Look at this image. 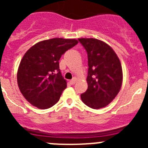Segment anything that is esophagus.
<instances>
[{
  "label": "esophagus",
  "instance_id": "1",
  "mask_svg": "<svg viewBox=\"0 0 148 148\" xmlns=\"http://www.w3.org/2000/svg\"><path fill=\"white\" fill-rule=\"evenodd\" d=\"M75 82H76V78H73L72 80H70V84H74L75 83Z\"/></svg>",
  "mask_w": 148,
  "mask_h": 148
}]
</instances>
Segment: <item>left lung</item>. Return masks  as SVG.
I'll use <instances>...</instances> for the list:
<instances>
[{"mask_svg": "<svg viewBox=\"0 0 148 148\" xmlns=\"http://www.w3.org/2000/svg\"><path fill=\"white\" fill-rule=\"evenodd\" d=\"M88 58V84L81 99L92 109L106 107L115 99L122 84V68L118 56L108 44L95 38H78Z\"/></svg>", "mask_w": 148, "mask_h": 148, "instance_id": "obj_1", "label": "left lung"}]
</instances>
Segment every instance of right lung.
Returning a JSON list of instances; mask_svg holds the SVG:
<instances>
[{
	"instance_id": "right-lung-1",
	"label": "right lung",
	"mask_w": 148,
	"mask_h": 148,
	"mask_svg": "<svg viewBox=\"0 0 148 148\" xmlns=\"http://www.w3.org/2000/svg\"><path fill=\"white\" fill-rule=\"evenodd\" d=\"M78 44L75 39L52 38L35 44L23 56L17 80L22 95L30 104L47 109L59 101L66 82L59 69V60Z\"/></svg>"
}]
</instances>
